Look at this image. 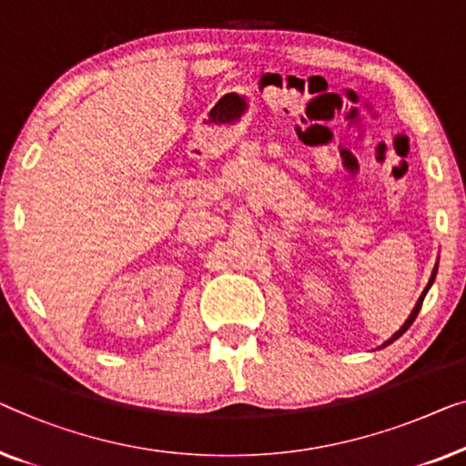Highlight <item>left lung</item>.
Masks as SVG:
<instances>
[{"mask_svg":"<svg viewBox=\"0 0 466 466\" xmlns=\"http://www.w3.org/2000/svg\"><path fill=\"white\" fill-rule=\"evenodd\" d=\"M435 274H437V266H435V268H432V274H431V280H429L427 289H424V291H422V296H420V298H418V301H416V306H414V310H411V314H410V319H408V320H405V323L401 325V329H399V331L395 333V336H392V338L389 339V342H384L382 346H389V344H392V342H395V339H399V338H401V336H403V333L410 329V325H411V323H414V320H416V317H418V312H420V308H422V301H424V296H427V291L431 289L432 280H435Z\"/></svg>","mask_w":466,"mask_h":466,"instance_id":"1","label":"left lung"}]
</instances>
